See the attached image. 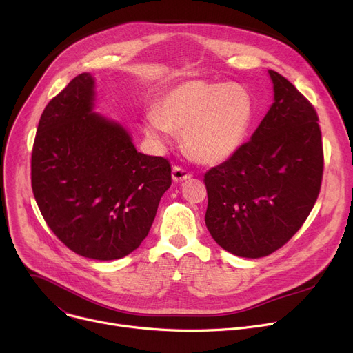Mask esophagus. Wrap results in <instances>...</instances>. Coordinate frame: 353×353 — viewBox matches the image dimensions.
<instances>
[{
  "instance_id": "obj_1",
  "label": "esophagus",
  "mask_w": 353,
  "mask_h": 353,
  "mask_svg": "<svg viewBox=\"0 0 353 353\" xmlns=\"http://www.w3.org/2000/svg\"><path fill=\"white\" fill-rule=\"evenodd\" d=\"M192 177L190 173H188L184 169H181V167L179 165H174L173 170H172V179L174 183H180V181H184V180H189Z\"/></svg>"
}]
</instances>
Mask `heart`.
I'll list each match as a JSON object with an SVG mask.
<instances>
[{
	"mask_svg": "<svg viewBox=\"0 0 353 353\" xmlns=\"http://www.w3.org/2000/svg\"><path fill=\"white\" fill-rule=\"evenodd\" d=\"M254 117V100L246 87L192 79L173 85L157 100L156 113L144 116V133L156 144H165L172 132L183 130L190 157L214 165L239 152Z\"/></svg>",
	"mask_w": 353,
	"mask_h": 353,
	"instance_id": "heart-1",
	"label": "heart"
}]
</instances>
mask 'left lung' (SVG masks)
Wrapping results in <instances>:
<instances>
[{"mask_svg": "<svg viewBox=\"0 0 353 353\" xmlns=\"http://www.w3.org/2000/svg\"><path fill=\"white\" fill-rule=\"evenodd\" d=\"M273 103L250 141L205 174V221L214 242L249 259L282 248L305 223L318 199L323 150L312 104L269 70Z\"/></svg>", "mask_w": 353, "mask_h": 353, "instance_id": "left-lung-1", "label": "left lung"}]
</instances>
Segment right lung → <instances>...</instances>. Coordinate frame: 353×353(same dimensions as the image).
I'll use <instances>...</instances> for the list:
<instances>
[{
    "mask_svg": "<svg viewBox=\"0 0 353 353\" xmlns=\"http://www.w3.org/2000/svg\"><path fill=\"white\" fill-rule=\"evenodd\" d=\"M96 79L83 72L44 108L31 186L48 228L80 256L114 261L136 250L172 184L170 163L139 153L119 121L96 113Z\"/></svg>",
    "mask_w": 353,
    "mask_h": 353,
    "instance_id": "right-lung-1",
    "label": "right lung"
}]
</instances>
